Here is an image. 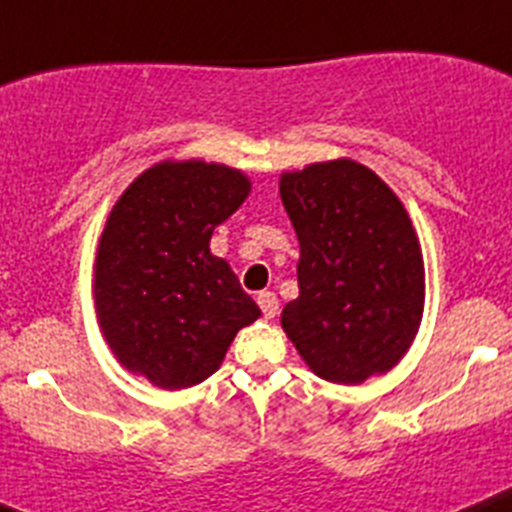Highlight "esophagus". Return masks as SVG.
Instances as JSON below:
<instances>
[{"instance_id":"esophagus-1","label":"esophagus","mask_w":512,"mask_h":512,"mask_svg":"<svg viewBox=\"0 0 512 512\" xmlns=\"http://www.w3.org/2000/svg\"><path fill=\"white\" fill-rule=\"evenodd\" d=\"M257 306L262 308V316H265V319H275V316H278V296L270 293V290L257 293Z\"/></svg>"}]
</instances>
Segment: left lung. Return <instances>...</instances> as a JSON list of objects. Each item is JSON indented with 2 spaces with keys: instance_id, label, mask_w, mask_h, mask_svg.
<instances>
[{
  "instance_id": "8db88e82",
  "label": "left lung",
  "mask_w": 512,
  "mask_h": 512,
  "mask_svg": "<svg viewBox=\"0 0 512 512\" xmlns=\"http://www.w3.org/2000/svg\"><path fill=\"white\" fill-rule=\"evenodd\" d=\"M296 229L298 298L280 324L313 375L359 385L411 349L426 301L418 234L393 188L357 160L280 176Z\"/></svg>"
}]
</instances>
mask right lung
<instances>
[{"label":"right lung","instance_id":"add662e5","mask_svg":"<svg viewBox=\"0 0 512 512\" xmlns=\"http://www.w3.org/2000/svg\"><path fill=\"white\" fill-rule=\"evenodd\" d=\"M250 191L242 170L204 160H163L124 188L94 262L96 319L119 365L163 390L191 388L260 319L229 262L209 250Z\"/></svg>","mask_w":512,"mask_h":512}]
</instances>
